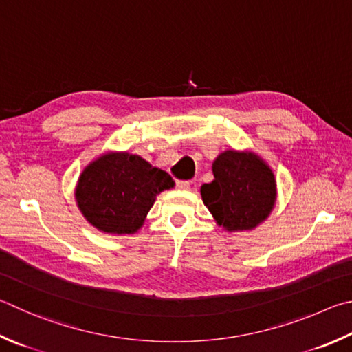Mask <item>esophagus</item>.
Returning a JSON list of instances; mask_svg holds the SVG:
<instances>
[{"label":"esophagus","mask_w":352,"mask_h":352,"mask_svg":"<svg viewBox=\"0 0 352 352\" xmlns=\"http://www.w3.org/2000/svg\"><path fill=\"white\" fill-rule=\"evenodd\" d=\"M175 186L178 189H189L190 188V183L186 182V180H177L175 182Z\"/></svg>","instance_id":"obj_1"}]
</instances>
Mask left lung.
I'll return each instance as SVG.
<instances>
[{
  "label": "left lung",
  "mask_w": 352,
  "mask_h": 352,
  "mask_svg": "<svg viewBox=\"0 0 352 352\" xmlns=\"http://www.w3.org/2000/svg\"><path fill=\"white\" fill-rule=\"evenodd\" d=\"M214 182L201 186V198L228 231L252 229L270 215L276 201L272 170L254 154L226 151L212 164Z\"/></svg>",
  "instance_id": "left-lung-1"
}]
</instances>
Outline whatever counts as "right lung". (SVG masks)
<instances>
[{"label": "right lung", "instance_id": "right-lung-1", "mask_svg": "<svg viewBox=\"0 0 352 352\" xmlns=\"http://www.w3.org/2000/svg\"><path fill=\"white\" fill-rule=\"evenodd\" d=\"M174 186L170 175L129 154H106L82 172L76 201L87 221L109 234H132L143 225L157 194Z\"/></svg>", "mask_w": 352, "mask_h": 352}]
</instances>
